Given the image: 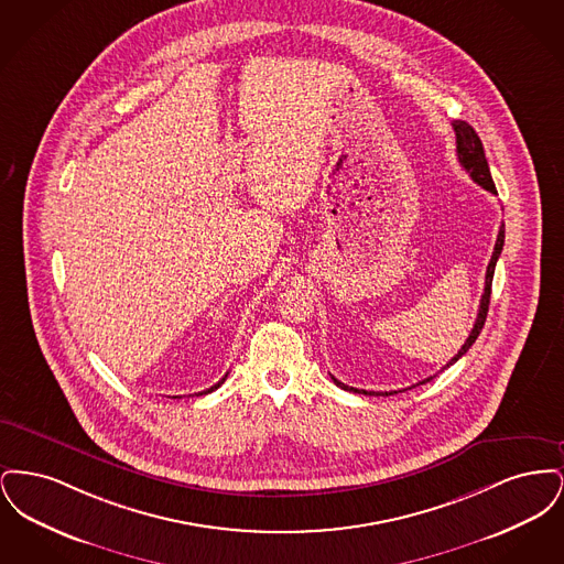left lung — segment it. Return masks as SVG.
<instances>
[{"mask_svg": "<svg viewBox=\"0 0 564 564\" xmlns=\"http://www.w3.org/2000/svg\"><path fill=\"white\" fill-rule=\"evenodd\" d=\"M453 129H455L456 134V156H458V162H460V166L469 173V177L478 184V186H482L484 189H488V192H492V194H497V188H495V182H492V175H490V169H488V162H486V156H484V148L482 141H480V137L478 133L467 124V122H463V120H455L453 122ZM503 242H506V226L501 224V228H499V235H497V242H495V251H492V256H490V262H488V269H486V281H484V294L482 300H480V311H478V317H476V323H474V329H471V334L467 336V340H465V345L460 347V350L456 352L455 357L442 368V370H446L448 366H453L455 361H458L467 350L471 349V345L476 343V338L480 336V332H482L484 322H486V315H488V304H490V285H492V274H495V267H497V260H499V256H501V249H503ZM433 376L430 378H425V380H421V382H416V384H425V382H430ZM332 380L340 387V389H345V391H352V393H364V395H393V393H398V391H384V393H375V391H364V389H355V387H349V384H345V382H340V380H336L334 376H332ZM414 384V387H416Z\"/></svg>", "mask_w": 564, "mask_h": 564, "instance_id": "left-lung-1", "label": "left lung"}]
</instances>
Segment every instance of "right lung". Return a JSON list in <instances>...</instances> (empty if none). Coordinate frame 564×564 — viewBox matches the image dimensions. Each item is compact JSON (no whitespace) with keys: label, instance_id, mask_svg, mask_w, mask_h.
Listing matches in <instances>:
<instances>
[{"label":"right lung","instance_id":"add662e5","mask_svg":"<svg viewBox=\"0 0 564 564\" xmlns=\"http://www.w3.org/2000/svg\"><path fill=\"white\" fill-rule=\"evenodd\" d=\"M228 376V375H226ZM226 376H224V378H221V380H219V382H217V384H214V387H212V389H207V391H200V393H198V395H203V393H212V391H215V389H217V387H219V384H221V382H224V380H226Z\"/></svg>","mask_w":564,"mask_h":564}]
</instances>
